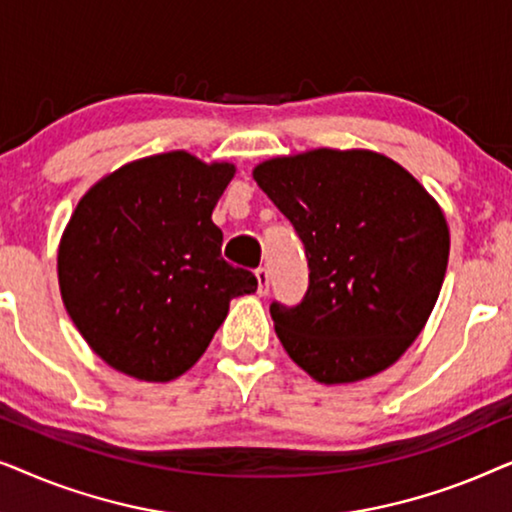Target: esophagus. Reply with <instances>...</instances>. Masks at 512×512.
<instances>
[{
  "instance_id": "esophagus-1",
  "label": "esophagus",
  "mask_w": 512,
  "mask_h": 512,
  "mask_svg": "<svg viewBox=\"0 0 512 512\" xmlns=\"http://www.w3.org/2000/svg\"><path fill=\"white\" fill-rule=\"evenodd\" d=\"M256 279H258V296H265L270 289V272L265 268L256 270Z\"/></svg>"
}]
</instances>
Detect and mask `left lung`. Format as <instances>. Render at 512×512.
<instances>
[{"instance_id":"left-lung-1","label":"left lung","mask_w":512,"mask_h":512,"mask_svg":"<svg viewBox=\"0 0 512 512\" xmlns=\"http://www.w3.org/2000/svg\"><path fill=\"white\" fill-rule=\"evenodd\" d=\"M256 184L305 244L310 286L270 305L286 354L321 384L389 368L422 333L443 286L450 228L408 170L375 151L265 160Z\"/></svg>"}]
</instances>
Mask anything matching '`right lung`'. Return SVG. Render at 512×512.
Instances as JSON below:
<instances>
[{"mask_svg": "<svg viewBox=\"0 0 512 512\" xmlns=\"http://www.w3.org/2000/svg\"><path fill=\"white\" fill-rule=\"evenodd\" d=\"M235 165L186 151L118 167L76 205L58 249L62 303L118 373L170 382L205 354L256 277L221 258L216 202Z\"/></svg>", "mask_w": 512, "mask_h": 512, "instance_id": "add662e5", "label": "right lung"}]
</instances>
